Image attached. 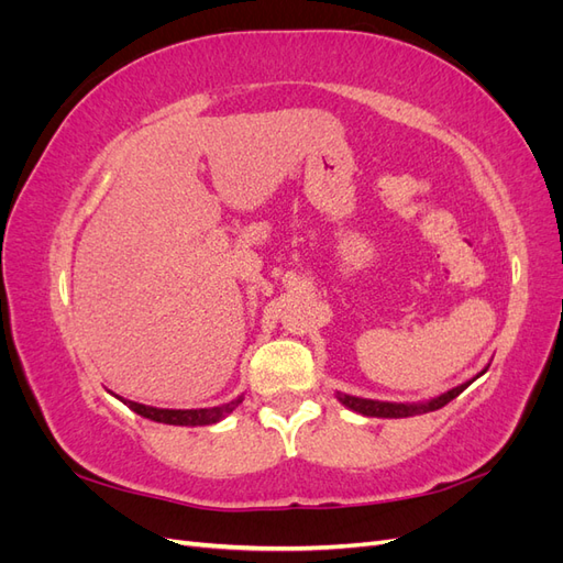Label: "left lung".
Segmentation results:
<instances>
[{
	"label": "left lung",
	"mask_w": 563,
	"mask_h": 563,
	"mask_svg": "<svg viewBox=\"0 0 563 563\" xmlns=\"http://www.w3.org/2000/svg\"><path fill=\"white\" fill-rule=\"evenodd\" d=\"M484 373H486V368L479 373V376H484ZM479 376H476V378H479ZM472 380H474V378H472ZM472 380H467V383H463V385H457V387L444 391V395H439V397H434V399H430V401H424V404L376 401V399H362V397L340 395V391H338V399L343 401V404L350 408V411H356V413L368 416V418H411V416L430 413V411H437V408H441V406H446L451 399H455V397L460 395V391L467 389Z\"/></svg>",
	"instance_id": "1"
}]
</instances>
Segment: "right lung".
Wrapping results in <instances>:
<instances>
[{"instance_id": "add662e5", "label": "right lung", "mask_w": 563, "mask_h": 563, "mask_svg": "<svg viewBox=\"0 0 563 563\" xmlns=\"http://www.w3.org/2000/svg\"><path fill=\"white\" fill-rule=\"evenodd\" d=\"M122 399V397H117ZM131 411H135L143 418H150L155 422H164V424H183V428H199V424H213L218 420H223L225 416H230L236 406L244 401V397H236L228 404H220L213 408H157V406H145L139 401H129L122 399Z\"/></svg>"}]
</instances>
